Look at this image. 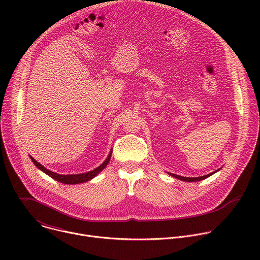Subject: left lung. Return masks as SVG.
Instances as JSON below:
<instances>
[{
    "label": "left lung",
    "instance_id": "obj_1",
    "mask_svg": "<svg viewBox=\"0 0 260 260\" xmlns=\"http://www.w3.org/2000/svg\"><path fill=\"white\" fill-rule=\"evenodd\" d=\"M215 173V172H214ZM171 176L179 179V180H182V181H187V182H196V181H201V180H204L208 177H210L212 174H208V175H205V176H202V177H197V178H188V177H182V176H179V175H175V174H172L170 173Z\"/></svg>",
    "mask_w": 260,
    "mask_h": 260
}]
</instances>
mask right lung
Here are the masks:
<instances>
[{
	"mask_svg": "<svg viewBox=\"0 0 260 260\" xmlns=\"http://www.w3.org/2000/svg\"><path fill=\"white\" fill-rule=\"evenodd\" d=\"M111 154H112V152H110V154L108 155L107 159L100 166L98 167L96 169H94L93 171H90L88 173H84V174H78V175H60V174H56L54 172H51L49 170H47L46 168H44L41 164H39L37 160H35L31 156H30V159L31 161L34 162V165L40 169L41 171H43L45 174H47L48 176H50L51 178H53L54 180L60 182V183H64V184H78V183H82V182H86V181H89L91 180L92 178H94L100 172H102L108 165V162L110 161V158H111Z\"/></svg>",
	"mask_w": 260,
	"mask_h": 260,
	"instance_id": "obj_1",
	"label": "right lung"
}]
</instances>
